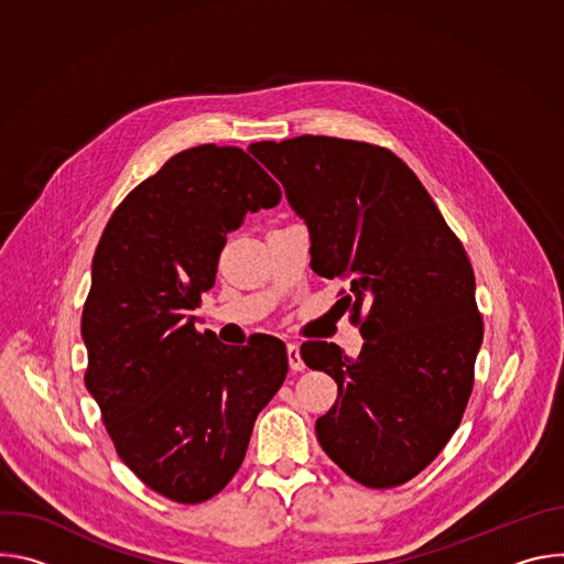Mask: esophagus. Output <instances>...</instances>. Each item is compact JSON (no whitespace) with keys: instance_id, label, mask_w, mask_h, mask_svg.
Wrapping results in <instances>:
<instances>
[{"instance_id":"34e87169","label":"esophagus","mask_w":564,"mask_h":564,"mask_svg":"<svg viewBox=\"0 0 564 564\" xmlns=\"http://www.w3.org/2000/svg\"><path fill=\"white\" fill-rule=\"evenodd\" d=\"M288 361H290V368H292L294 372H299V370H303V368H305V364H303V359H301V352H299V346H296V344H288Z\"/></svg>"}]
</instances>
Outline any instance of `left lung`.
Wrapping results in <instances>:
<instances>
[{"label": "left lung", "mask_w": 564, "mask_h": 564, "mask_svg": "<svg viewBox=\"0 0 564 564\" xmlns=\"http://www.w3.org/2000/svg\"><path fill=\"white\" fill-rule=\"evenodd\" d=\"M307 223L312 270L346 279L337 305L359 324L357 359L328 341L301 357L337 381L316 420L328 457L359 485L422 473L457 431L485 324L470 261L437 205L392 151L330 135L250 144Z\"/></svg>", "instance_id": "left-lung-1"}]
</instances>
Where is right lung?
Segmentation results:
<instances>
[{
  "label": "right lung",
  "instance_id": "add662e5",
  "mask_svg": "<svg viewBox=\"0 0 564 564\" xmlns=\"http://www.w3.org/2000/svg\"><path fill=\"white\" fill-rule=\"evenodd\" d=\"M281 187L238 147L172 155L116 207L83 312L87 390L120 459L181 505L227 487L254 422L288 375L274 337L225 346L192 314L212 290L227 234Z\"/></svg>",
  "mask_w": 564,
  "mask_h": 564
}]
</instances>
